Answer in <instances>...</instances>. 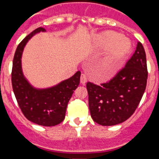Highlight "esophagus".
Here are the masks:
<instances>
[{
    "label": "esophagus",
    "instance_id": "esophagus-1",
    "mask_svg": "<svg viewBox=\"0 0 159 159\" xmlns=\"http://www.w3.org/2000/svg\"><path fill=\"white\" fill-rule=\"evenodd\" d=\"M88 81V77L85 74H81V76H80V83L82 84H85Z\"/></svg>",
    "mask_w": 159,
    "mask_h": 159
}]
</instances>
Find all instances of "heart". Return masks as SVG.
<instances>
[{
    "label": "heart",
    "mask_w": 159,
    "mask_h": 159,
    "mask_svg": "<svg viewBox=\"0 0 159 159\" xmlns=\"http://www.w3.org/2000/svg\"><path fill=\"white\" fill-rule=\"evenodd\" d=\"M97 45L102 49H107L101 60L100 67L105 76H110L117 71L131 49L130 42L115 32H104L97 37Z\"/></svg>",
    "instance_id": "b5f03b06"
}]
</instances>
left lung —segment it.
Masks as SVG:
<instances>
[{
    "label": "left lung",
    "mask_w": 159,
    "mask_h": 159,
    "mask_svg": "<svg viewBox=\"0 0 159 159\" xmlns=\"http://www.w3.org/2000/svg\"><path fill=\"white\" fill-rule=\"evenodd\" d=\"M147 76L145 50L138 42L131 58L111 80L100 85L87 84L92 119L102 126L117 125L128 119L141 101Z\"/></svg>",
    "instance_id": "left-lung-1"
}]
</instances>
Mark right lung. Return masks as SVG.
I'll return each mask as SVG.
<instances>
[{
    "label": "right lung",
    "instance_id": "add662e5",
    "mask_svg": "<svg viewBox=\"0 0 159 159\" xmlns=\"http://www.w3.org/2000/svg\"><path fill=\"white\" fill-rule=\"evenodd\" d=\"M45 31L43 28L35 29L17 46L12 61V85L18 105L26 119L40 126L52 127L65 118L67 103L80 84L81 73L78 71L71 78L47 89H36L31 86L22 73V52L33 35Z\"/></svg>",
    "mask_w": 159,
    "mask_h": 159
}]
</instances>
